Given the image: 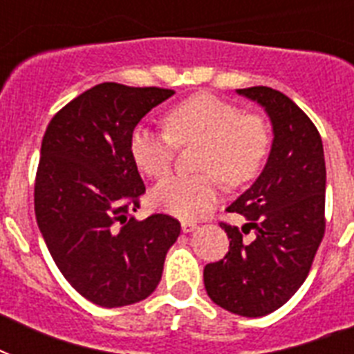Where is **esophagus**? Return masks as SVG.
Masks as SVG:
<instances>
[{
    "label": "esophagus",
    "mask_w": 354,
    "mask_h": 354,
    "mask_svg": "<svg viewBox=\"0 0 354 354\" xmlns=\"http://www.w3.org/2000/svg\"><path fill=\"white\" fill-rule=\"evenodd\" d=\"M196 227H198V226H196L194 222H189V221H183V222H182V232H183V233L194 232Z\"/></svg>",
    "instance_id": "34e87169"
}]
</instances>
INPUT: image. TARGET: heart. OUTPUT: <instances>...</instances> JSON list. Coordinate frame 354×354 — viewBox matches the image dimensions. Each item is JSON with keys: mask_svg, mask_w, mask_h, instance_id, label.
<instances>
[{"mask_svg": "<svg viewBox=\"0 0 354 354\" xmlns=\"http://www.w3.org/2000/svg\"><path fill=\"white\" fill-rule=\"evenodd\" d=\"M167 130L138 127L130 138L136 165L147 176L171 171L180 145H205L200 169L215 172L232 187L252 182L263 169L272 133L261 115L242 113L235 102L198 93L176 104L165 118ZM215 174L163 178L150 193L158 209L178 218H196L218 202L221 182Z\"/></svg>", "mask_w": 354, "mask_h": 354, "instance_id": "heart-1", "label": "heart"}]
</instances>
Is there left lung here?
Listing matches in <instances>:
<instances>
[{
  "mask_svg": "<svg viewBox=\"0 0 354 354\" xmlns=\"http://www.w3.org/2000/svg\"><path fill=\"white\" fill-rule=\"evenodd\" d=\"M268 113L274 141L263 172L227 211L246 218L241 230L221 222L230 252L205 264L207 296L230 313L259 318L290 299L307 279L325 233V158L318 128L285 93L253 86L236 90Z\"/></svg>",
  "mask_w": 354,
  "mask_h": 354,
  "instance_id": "obj_1",
  "label": "left lung"
}]
</instances>
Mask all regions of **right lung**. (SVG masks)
<instances>
[{"label": "right lung", "mask_w": 354, "mask_h": 354, "mask_svg": "<svg viewBox=\"0 0 354 354\" xmlns=\"http://www.w3.org/2000/svg\"><path fill=\"white\" fill-rule=\"evenodd\" d=\"M174 95L165 88L102 82L47 124L35 183V213L53 261L80 296L124 307L149 297L180 222L136 221L145 183L130 152L138 122Z\"/></svg>", "instance_id": "1"}]
</instances>
